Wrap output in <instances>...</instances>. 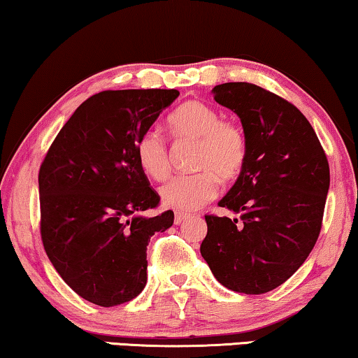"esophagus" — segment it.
I'll return each instance as SVG.
<instances>
[{
	"label": "esophagus",
	"mask_w": 358,
	"mask_h": 358,
	"mask_svg": "<svg viewBox=\"0 0 358 358\" xmlns=\"http://www.w3.org/2000/svg\"><path fill=\"white\" fill-rule=\"evenodd\" d=\"M189 218V215H185V213H180V212H178L176 213V218H174V223L176 224H180V223H184L185 220Z\"/></svg>",
	"instance_id": "esophagus-1"
}]
</instances>
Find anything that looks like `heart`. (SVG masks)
I'll use <instances>...</instances> for the list:
<instances>
[{
  "label": "heart",
  "mask_w": 358,
  "mask_h": 358,
  "mask_svg": "<svg viewBox=\"0 0 358 358\" xmlns=\"http://www.w3.org/2000/svg\"><path fill=\"white\" fill-rule=\"evenodd\" d=\"M169 129L178 140L197 143L194 169L199 173L178 176L161 187V200L178 212H194L218 194V178L234 180L248 161L249 141L238 122L222 119L220 112L202 101H189L169 117ZM136 159L146 176L164 180L171 173L169 148L163 135L146 130L136 140Z\"/></svg>",
  "instance_id": "obj_1"
}]
</instances>
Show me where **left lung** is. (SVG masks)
I'll use <instances>...</instances> for the list:
<instances>
[{
  "mask_svg": "<svg viewBox=\"0 0 358 358\" xmlns=\"http://www.w3.org/2000/svg\"><path fill=\"white\" fill-rule=\"evenodd\" d=\"M213 99L241 119L249 153L220 207L205 215L200 252L223 287L261 295L287 282L321 233L329 163L306 117L292 102L251 83L213 87Z\"/></svg>",
  "mask_w": 358,
  "mask_h": 358,
  "instance_id": "obj_1",
  "label": "left lung"
}]
</instances>
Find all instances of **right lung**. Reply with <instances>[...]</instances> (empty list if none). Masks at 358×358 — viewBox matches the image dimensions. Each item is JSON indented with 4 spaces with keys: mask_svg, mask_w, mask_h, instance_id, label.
<instances>
[{
    "mask_svg": "<svg viewBox=\"0 0 358 358\" xmlns=\"http://www.w3.org/2000/svg\"><path fill=\"white\" fill-rule=\"evenodd\" d=\"M178 90L102 91L58 131L38 171L41 236L66 285L99 306L134 300L146 285V246L174 223L146 218L159 195L136 159V140Z\"/></svg>",
    "mask_w": 358,
    "mask_h": 358,
    "instance_id": "obj_1",
    "label": "right lung"
}]
</instances>
